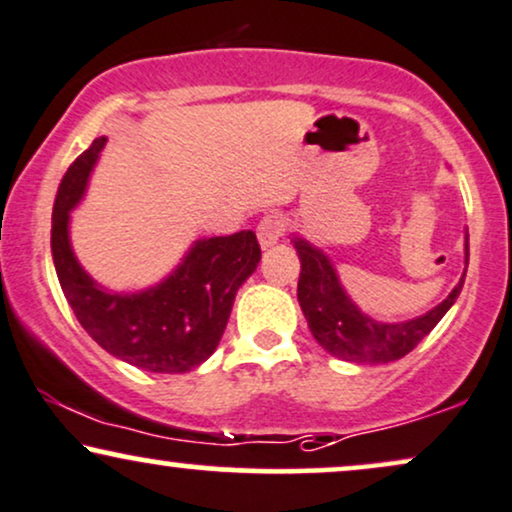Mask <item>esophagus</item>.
<instances>
[{
    "mask_svg": "<svg viewBox=\"0 0 512 512\" xmlns=\"http://www.w3.org/2000/svg\"><path fill=\"white\" fill-rule=\"evenodd\" d=\"M281 236H283V219L279 214H269V217H264L260 221V226H257V240H260L262 250L272 248V245L279 243Z\"/></svg>",
    "mask_w": 512,
    "mask_h": 512,
    "instance_id": "34e87169",
    "label": "esophagus"
}]
</instances>
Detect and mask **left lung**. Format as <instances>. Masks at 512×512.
<instances>
[{"instance_id":"left-lung-1","label":"left lung","mask_w":512,"mask_h":512,"mask_svg":"<svg viewBox=\"0 0 512 512\" xmlns=\"http://www.w3.org/2000/svg\"><path fill=\"white\" fill-rule=\"evenodd\" d=\"M467 240L470 238L465 233V272L467 260H470ZM291 243L300 257L298 303L307 326L326 353L346 362L386 365V362L405 357L441 322L463 291L465 272L448 298L424 315L405 319V322H379L353 303L338 279L334 262L322 248L312 245L300 233H293Z\"/></svg>"}]
</instances>
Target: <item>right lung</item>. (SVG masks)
Masks as SVG:
<instances>
[{
  "label": "right lung",
  "mask_w": 512,
  "mask_h": 512,
  "mask_svg": "<svg viewBox=\"0 0 512 512\" xmlns=\"http://www.w3.org/2000/svg\"><path fill=\"white\" fill-rule=\"evenodd\" d=\"M107 135L61 178L52 209V260L61 291L92 341L128 365L181 374L202 365L219 346L238 288L260 264L252 231L197 238L183 260L155 286L109 291L85 272L71 245V212L80 205Z\"/></svg>",
  "instance_id": "1"
}]
</instances>
